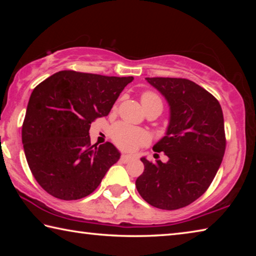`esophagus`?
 Wrapping results in <instances>:
<instances>
[{"label":"esophagus","mask_w":256,"mask_h":256,"mask_svg":"<svg viewBox=\"0 0 256 256\" xmlns=\"http://www.w3.org/2000/svg\"><path fill=\"white\" fill-rule=\"evenodd\" d=\"M132 159H133V156H130V154H122V156H120V162H124V164L130 162Z\"/></svg>","instance_id":"esophagus-1"}]
</instances>
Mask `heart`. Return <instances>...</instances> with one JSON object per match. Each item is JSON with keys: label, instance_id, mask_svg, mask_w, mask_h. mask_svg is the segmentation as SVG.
Here are the masks:
<instances>
[{"label": "heart", "instance_id": "heart-1", "mask_svg": "<svg viewBox=\"0 0 256 256\" xmlns=\"http://www.w3.org/2000/svg\"><path fill=\"white\" fill-rule=\"evenodd\" d=\"M142 105L144 108L154 105V104H160L162 106V102L158 94L151 92H146L141 96ZM112 138L120 149L132 151L141 146L149 144V134L144 130L134 128L132 125L126 123H118L112 128L110 131Z\"/></svg>", "mask_w": 256, "mask_h": 256}]
</instances>
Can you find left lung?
Listing matches in <instances>:
<instances>
[{
	"label": "left lung",
	"mask_w": 256,
	"mask_h": 256,
	"mask_svg": "<svg viewBox=\"0 0 256 256\" xmlns=\"http://www.w3.org/2000/svg\"><path fill=\"white\" fill-rule=\"evenodd\" d=\"M170 107L166 136L154 146L167 162L144 157L136 190L144 201L162 210L190 204L209 188L226 150L222 110L219 102L196 82L182 78H146Z\"/></svg>",
	"instance_id": "left-lung-1"
}]
</instances>
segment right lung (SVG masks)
Returning <instances> with one entry per match:
<instances>
[{
	"instance_id": "add662e5",
	"label": "right lung",
	"mask_w": 256,
	"mask_h": 256,
	"mask_svg": "<svg viewBox=\"0 0 256 256\" xmlns=\"http://www.w3.org/2000/svg\"><path fill=\"white\" fill-rule=\"evenodd\" d=\"M133 76L60 71L32 92L22 124L26 158L34 180L60 200H78L96 190L118 162L110 142L92 146L90 124L110 114Z\"/></svg>"
}]
</instances>
